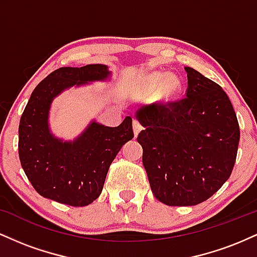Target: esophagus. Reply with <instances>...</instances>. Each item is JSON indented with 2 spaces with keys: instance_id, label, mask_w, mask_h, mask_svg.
<instances>
[{
  "instance_id": "1",
  "label": "esophagus",
  "mask_w": 257,
  "mask_h": 257,
  "mask_svg": "<svg viewBox=\"0 0 257 257\" xmlns=\"http://www.w3.org/2000/svg\"><path fill=\"white\" fill-rule=\"evenodd\" d=\"M133 131H134L135 137H138L139 133H140V131H141V124L138 122L137 119L133 120Z\"/></svg>"
}]
</instances>
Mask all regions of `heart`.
Segmentation results:
<instances>
[{"label": "heart", "instance_id": "heart-1", "mask_svg": "<svg viewBox=\"0 0 257 257\" xmlns=\"http://www.w3.org/2000/svg\"><path fill=\"white\" fill-rule=\"evenodd\" d=\"M181 89V81L175 73L152 71L145 73L139 79L137 93L145 98L155 96L156 104L168 106L178 99Z\"/></svg>", "mask_w": 257, "mask_h": 257}]
</instances>
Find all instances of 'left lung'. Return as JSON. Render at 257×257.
Returning <instances> with one entry per match:
<instances>
[{
	"label": "left lung",
	"mask_w": 257,
	"mask_h": 257,
	"mask_svg": "<svg viewBox=\"0 0 257 257\" xmlns=\"http://www.w3.org/2000/svg\"><path fill=\"white\" fill-rule=\"evenodd\" d=\"M186 98L166 106H143L135 117L144 131L143 164L152 193L172 206L197 205L228 180L239 144V125L219 84L185 67Z\"/></svg>",
	"instance_id": "8db88e82"
}]
</instances>
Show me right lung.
I'll return each instance as SVG.
<instances>
[{
  "label": "right lung",
  "mask_w": 257,
  "mask_h": 257,
  "mask_svg": "<svg viewBox=\"0 0 257 257\" xmlns=\"http://www.w3.org/2000/svg\"><path fill=\"white\" fill-rule=\"evenodd\" d=\"M106 65L60 67L32 91L19 124V158L31 185L44 198L85 206L101 193L108 168L122 146L134 138L132 117L118 126L91 119L73 140L55 137L49 125L53 100L70 88L110 81Z\"/></svg>",
  "instance_id": "add662e5"
}]
</instances>
